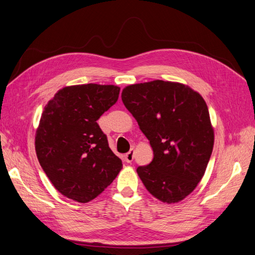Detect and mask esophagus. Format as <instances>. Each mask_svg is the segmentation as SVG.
<instances>
[{"label":"esophagus","instance_id":"1","mask_svg":"<svg viewBox=\"0 0 255 255\" xmlns=\"http://www.w3.org/2000/svg\"><path fill=\"white\" fill-rule=\"evenodd\" d=\"M124 158H126V161L127 162H132L133 159H134V149L131 148V150H129L128 154H126Z\"/></svg>","mask_w":255,"mask_h":255}]
</instances>
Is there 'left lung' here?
Returning <instances> with one entry per match:
<instances>
[{
  "label": "left lung",
  "instance_id": "left-lung-1",
  "mask_svg": "<svg viewBox=\"0 0 255 255\" xmlns=\"http://www.w3.org/2000/svg\"><path fill=\"white\" fill-rule=\"evenodd\" d=\"M122 101L154 151L149 165L136 169L145 188L167 204L184 200L202 180L214 147L204 98L188 85L156 80L128 85Z\"/></svg>",
  "mask_w": 255,
  "mask_h": 255
}]
</instances>
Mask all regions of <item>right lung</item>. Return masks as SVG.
Returning <instances> with one entry per match:
<instances>
[{"label":"right lung","mask_w":255,"mask_h":255,"mask_svg":"<svg viewBox=\"0 0 255 255\" xmlns=\"http://www.w3.org/2000/svg\"><path fill=\"white\" fill-rule=\"evenodd\" d=\"M116 85L82 84L60 89L44 107L36 131L39 163L62 195L87 203L122 169L97 120L117 103Z\"/></svg>","instance_id":"right-lung-1"}]
</instances>
